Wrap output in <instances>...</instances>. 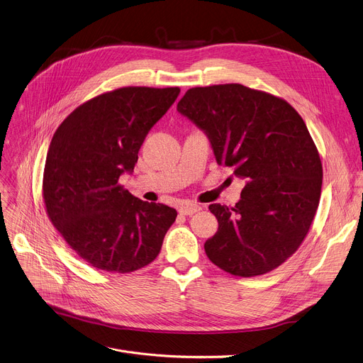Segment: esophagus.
I'll use <instances>...</instances> for the list:
<instances>
[{"mask_svg":"<svg viewBox=\"0 0 363 363\" xmlns=\"http://www.w3.org/2000/svg\"><path fill=\"white\" fill-rule=\"evenodd\" d=\"M201 207L199 204H192V203H188V204H184L179 207V214H184V216H192L194 213L200 211Z\"/></svg>","mask_w":363,"mask_h":363,"instance_id":"esophagus-1","label":"esophagus"}]
</instances>
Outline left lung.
<instances>
[{
  "label": "left lung",
  "instance_id": "left-lung-1",
  "mask_svg": "<svg viewBox=\"0 0 363 363\" xmlns=\"http://www.w3.org/2000/svg\"><path fill=\"white\" fill-rule=\"evenodd\" d=\"M177 111L207 135L217 164L245 182L235 207H208L219 229L207 257L240 277L274 270L302 244L321 196L323 166L303 119L242 84L189 89Z\"/></svg>",
  "mask_w": 363,
  "mask_h": 363
}]
</instances>
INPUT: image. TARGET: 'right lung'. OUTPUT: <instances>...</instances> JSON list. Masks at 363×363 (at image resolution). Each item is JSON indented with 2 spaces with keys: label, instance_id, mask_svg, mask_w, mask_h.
Wrapping results in <instances>:
<instances>
[{
  "label": "right lung",
  "instance_id": "1",
  "mask_svg": "<svg viewBox=\"0 0 363 363\" xmlns=\"http://www.w3.org/2000/svg\"><path fill=\"white\" fill-rule=\"evenodd\" d=\"M178 87H123L80 105L55 131L46 155L43 200L52 225L93 267L130 273L150 264L177 210L134 197L118 184L133 174L150 128Z\"/></svg>",
  "mask_w": 363,
  "mask_h": 363
}]
</instances>
